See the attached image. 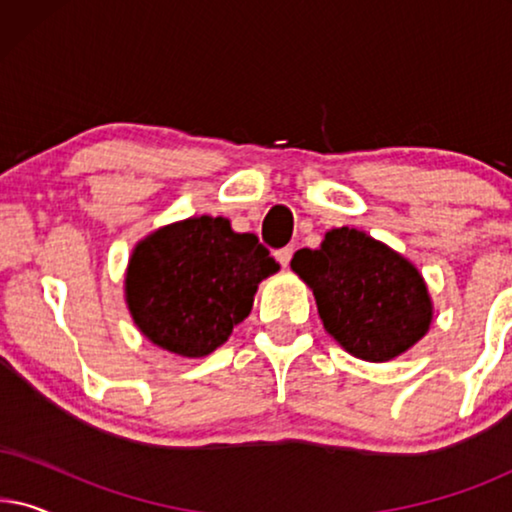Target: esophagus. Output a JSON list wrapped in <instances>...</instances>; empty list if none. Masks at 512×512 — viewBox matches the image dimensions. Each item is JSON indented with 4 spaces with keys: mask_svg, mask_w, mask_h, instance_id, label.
Masks as SVG:
<instances>
[{
    "mask_svg": "<svg viewBox=\"0 0 512 512\" xmlns=\"http://www.w3.org/2000/svg\"><path fill=\"white\" fill-rule=\"evenodd\" d=\"M291 256H293V249H291V247H284V249H279L277 254H275L277 261L282 263V268H286V265L291 263Z\"/></svg>",
    "mask_w": 512,
    "mask_h": 512,
    "instance_id": "esophagus-1",
    "label": "esophagus"
}]
</instances>
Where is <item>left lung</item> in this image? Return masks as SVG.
Here are the masks:
<instances>
[{"mask_svg":"<svg viewBox=\"0 0 512 512\" xmlns=\"http://www.w3.org/2000/svg\"><path fill=\"white\" fill-rule=\"evenodd\" d=\"M291 270L310 286L326 333L356 359L384 363L429 333L433 300L408 258L356 228H331L298 249Z\"/></svg>","mask_w":512,"mask_h":512,"instance_id":"8db88e82","label":"left lung"}]
</instances>
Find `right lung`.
<instances>
[{"instance_id": "1", "label": "right lung", "mask_w": 512, "mask_h": 512, "mask_svg": "<svg viewBox=\"0 0 512 512\" xmlns=\"http://www.w3.org/2000/svg\"><path fill=\"white\" fill-rule=\"evenodd\" d=\"M279 270L254 233L223 216H191L142 237L125 268V305L165 352L202 359L249 317L258 284Z\"/></svg>"}]
</instances>
